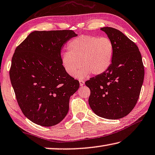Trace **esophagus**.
<instances>
[{
	"label": "esophagus",
	"instance_id": "1",
	"mask_svg": "<svg viewBox=\"0 0 155 155\" xmlns=\"http://www.w3.org/2000/svg\"><path fill=\"white\" fill-rule=\"evenodd\" d=\"M80 85L81 86V87H82V86H84V81L80 80Z\"/></svg>",
	"mask_w": 155,
	"mask_h": 155
}]
</instances>
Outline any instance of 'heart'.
I'll return each instance as SVG.
<instances>
[{"label": "heart", "mask_w": 155, "mask_h": 155, "mask_svg": "<svg viewBox=\"0 0 155 155\" xmlns=\"http://www.w3.org/2000/svg\"><path fill=\"white\" fill-rule=\"evenodd\" d=\"M68 52L61 54V64L66 73L78 78L87 77L90 73L100 75L108 69L114 54L112 42L107 37L82 35L71 40ZM80 64H79V63Z\"/></svg>", "instance_id": "obj_1"}]
</instances>
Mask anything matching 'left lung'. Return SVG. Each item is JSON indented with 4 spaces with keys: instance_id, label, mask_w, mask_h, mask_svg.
<instances>
[{
    "instance_id": "obj_1",
    "label": "left lung",
    "mask_w": 155,
    "mask_h": 155,
    "mask_svg": "<svg viewBox=\"0 0 155 155\" xmlns=\"http://www.w3.org/2000/svg\"><path fill=\"white\" fill-rule=\"evenodd\" d=\"M114 46L111 65L102 74L85 82L91 91L89 104L93 111L107 119L125 117L139 99L144 79V66L139 48L118 30L101 28Z\"/></svg>"
}]
</instances>
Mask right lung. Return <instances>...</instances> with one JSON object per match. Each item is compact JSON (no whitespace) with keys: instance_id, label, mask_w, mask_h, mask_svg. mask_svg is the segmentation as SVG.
<instances>
[{"instance_id":"right-lung-1","label":"right lung","mask_w":155,"mask_h":155,"mask_svg":"<svg viewBox=\"0 0 155 155\" xmlns=\"http://www.w3.org/2000/svg\"><path fill=\"white\" fill-rule=\"evenodd\" d=\"M76 36L73 30L34 31L14 51L9 78L21 111L34 123L51 127L67 115L80 83L64 71L61 50Z\"/></svg>"}]
</instances>
